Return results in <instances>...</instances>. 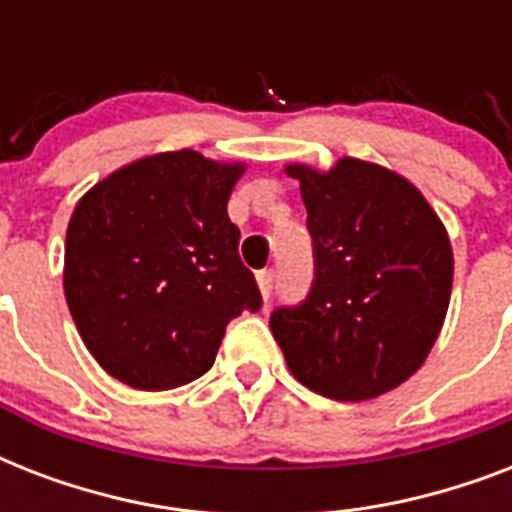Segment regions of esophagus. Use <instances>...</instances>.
<instances>
[{"label":"esophagus","instance_id":"obj_1","mask_svg":"<svg viewBox=\"0 0 512 512\" xmlns=\"http://www.w3.org/2000/svg\"><path fill=\"white\" fill-rule=\"evenodd\" d=\"M273 284H276V273H273V268H265V271L257 273V287H260V292H263L265 303L271 300Z\"/></svg>","mask_w":512,"mask_h":512}]
</instances>
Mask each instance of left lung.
<instances>
[{"instance_id": "obj_1", "label": "left lung", "mask_w": 512, "mask_h": 512, "mask_svg": "<svg viewBox=\"0 0 512 512\" xmlns=\"http://www.w3.org/2000/svg\"><path fill=\"white\" fill-rule=\"evenodd\" d=\"M313 239V284L271 313L289 372L313 393L366 401L428 358L452 297L444 223L406 177L340 159L329 172L289 164Z\"/></svg>"}]
</instances>
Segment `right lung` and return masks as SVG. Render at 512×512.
Returning <instances> with one entry per match:
<instances>
[{"label": "right lung", "instance_id": "obj_1", "mask_svg": "<svg viewBox=\"0 0 512 512\" xmlns=\"http://www.w3.org/2000/svg\"><path fill=\"white\" fill-rule=\"evenodd\" d=\"M244 164L183 148L111 172L66 231L68 311L95 361L138 390H170L215 364L228 321L260 311L228 196Z\"/></svg>", "mask_w": 512, "mask_h": 512}]
</instances>
